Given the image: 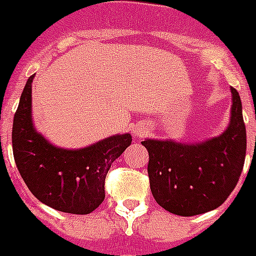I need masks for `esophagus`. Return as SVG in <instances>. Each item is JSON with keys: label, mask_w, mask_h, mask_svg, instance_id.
Wrapping results in <instances>:
<instances>
[{"label": "esophagus", "mask_w": 256, "mask_h": 256, "mask_svg": "<svg viewBox=\"0 0 256 256\" xmlns=\"http://www.w3.org/2000/svg\"><path fill=\"white\" fill-rule=\"evenodd\" d=\"M147 134H148V126H147V124H144V122L138 124V126H135V130H134V135H135L136 138H139V139L144 138Z\"/></svg>", "instance_id": "esophagus-1"}]
</instances>
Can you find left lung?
<instances>
[{"label": "left lung", "mask_w": 256, "mask_h": 256, "mask_svg": "<svg viewBox=\"0 0 256 256\" xmlns=\"http://www.w3.org/2000/svg\"><path fill=\"white\" fill-rule=\"evenodd\" d=\"M230 126L198 144L172 140L142 142L148 151L150 188L162 208L196 216L218 208L238 185L244 166L247 135L238 90L230 88Z\"/></svg>", "instance_id": "8db88e82"}]
</instances>
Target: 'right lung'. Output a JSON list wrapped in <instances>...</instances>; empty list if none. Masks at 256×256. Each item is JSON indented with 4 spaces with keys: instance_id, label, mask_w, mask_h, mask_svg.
<instances>
[{
    "instance_id": "right-lung-1",
    "label": "right lung",
    "mask_w": 256,
    "mask_h": 256,
    "mask_svg": "<svg viewBox=\"0 0 256 256\" xmlns=\"http://www.w3.org/2000/svg\"><path fill=\"white\" fill-rule=\"evenodd\" d=\"M30 76L13 118L12 147L21 178L30 193L51 208L88 214L105 198V178L132 142L130 134L114 135L80 150L55 147L36 132L32 122Z\"/></svg>"
}]
</instances>
